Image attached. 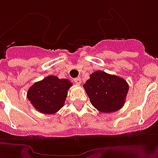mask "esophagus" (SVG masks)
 <instances>
[{
  "label": "esophagus",
  "mask_w": 158,
  "mask_h": 158,
  "mask_svg": "<svg viewBox=\"0 0 158 158\" xmlns=\"http://www.w3.org/2000/svg\"><path fill=\"white\" fill-rule=\"evenodd\" d=\"M74 81L75 82V84H81V79H80L79 77H78V78H75V79H74Z\"/></svg>",
  "instance_id": "1"
}]
</instances>
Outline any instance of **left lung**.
Returning a JSON list of instances; mask_svg holds the SVG:
<instances>
[{
  "mask_svg": "<svg viewBox=\"0 0 158 158\" xmlns=\"http://www.w3.org/2000/svg\"><path fill=\"white\" fill-rule=\"evenodd\" d=\"M92 105L103 113L114 112L125 104L129 85L125 79L97 70L84 84Z\"/></svg>",
  "mask_w": 158,
  "mask_h": 158,
  "instance_id": "obj_1",
  "label": "left lung"
}]
</instances>
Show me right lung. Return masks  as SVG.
<instances>
[{"instance_id":"add662e5","label":"right lung","mask_w":158,"mask_h":158,"mask_svg":"<svg viewBox=\"0 0 158 158\" xmlns=\"http://www.w3.org/2000/svg\"><path fill=\"white\" fill-rule=\"evenodd\" d=\"M72 83L68 79L50 75L33 84L27 98L31 104L43 114H55L64 106Z\"/></svg>"}]
</instances>
